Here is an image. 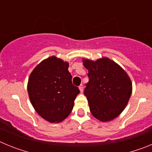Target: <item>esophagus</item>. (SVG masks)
<instances>
[{
  "mask_svg": "<svg viewBox=\"0 0 152 152\" xmlns=\"http://www.w3.org/2000/svg\"><path fill=\"white\" fill-rule=\"evenodd\" d=\"M79 89H80V92L83 93V91H84V86H83V84H80V85L79 86Z\"/></svg>",
  "mask_w": 152,
  "mask_h": 152,
  "instance_id": "1",
  "label": "esophagus"
}]
</instances>
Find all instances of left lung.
<instances>
[{
	"label": "left lung",
	"instance_id": "1",
	"mask_svg": "<svg viewBox=\"0 0 152 152\" xmlns=\"http://www.w3.org/2000/svg\"><path fill=\"white\" fill-rule=\"evenodd\" d=\"M83 61L88 70L89 81L84 94L91 113L100 121H110L128 103L132 88L131 80L121 67L107 58Z\"/></svg>",
	"mask_w": 152,
	"mask_h": 152
}]
</instances>
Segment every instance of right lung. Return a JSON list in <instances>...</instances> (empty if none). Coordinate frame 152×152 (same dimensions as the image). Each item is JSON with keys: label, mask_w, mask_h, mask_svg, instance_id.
<instances>
[{"label": "right lung", "mask_w": 152, "mask_h": 152, "mask_svg": "<svg viewBox=\"0 0 152 152\" xmlns=\"http://www.w3.org/2000/svg\"><path fill=\"white\" fill-rule=\"evenodd\" d=\"M68 62L52 56L31 73L27 90L36 111L50 123H59L71 113L80 91L73 85Z\"/></svg>", "instance_id": "obj_1"}]
</instances>
